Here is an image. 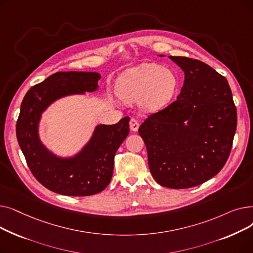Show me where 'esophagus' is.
I'll list each match as a JSON object with an SVG mask.
<instances>
[{
	"label": "esophagus",
	"mask_w": 253,
	"mask_h": 253,
	"mask_svg": "<svg viewBox=\"0 0 253 253\" xmlns=\"http://www.w3.org/2000/svg\"><path fill=\"white\" fill-rule=\"evenodd\" d=\"M129 127H130V130L133 131V132H136L139 128V123L137 122V120L135 119H131L130 120V123H129Z\"/></svg>",
	"instance_id": "34e87169"
}]
</instances>
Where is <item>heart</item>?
I'll use <instances>...</instances> for the list:
<instances>
[{
  "mask_svg": "<svg viewBox=\"0 0 253 253\" xmlns=\"http://www.w3.org/2000/svg\"><path fill=\"white\" fill-rule=\"evenodd\" d=\"M178 84L173 71L156 63H142L120 77L117 93L126 102L140 100L147 112H158L172 99Z\"/></svg>",
  "mask_w": 253,
  "mask_h": 253,
  "instance_id": "heart-1",
  "label": "heart"
}]
</instances>
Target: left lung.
<instances>
[{
    "mask_svg": "<svg viewBox=\"0 0 253 253\" xmlns=\"http://www.w3.org/2000/svg\"><path fill=\"white\" fill-rule=\"evenodd\" d=\"M168 57L184 73L180 94L145 120L138 133L155 180L169 189H187L212 178L224 166L237 111L227 79L211 66L188 57Z\"/></svg>",
    "mask_w": 253,
    "mask_h": 253,
    "instance_id": "left-lung-1",
    "label": "left lung"
}]
</instances>
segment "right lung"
<instances>
[{"label": "right lung", "mask_w": 253, "mask_h": 253, "mask_svg": "<svg viewBox=\"0 0 253 253\" xmlns=\"http://www.w3.org/2000/svg\"><path fill=\"white\" fill-rule=\"evenodd\" d=\"M96 72H57L32 87L22 100L16 136L32 173L48 190L65 196H91L111 182L114 158L129 133V117L117 124L96 125L90 139L71 156L52 152L40 137L43 113L55 101L95 92Z\"/></svg>", "instance_id": "add662e5"}]
</instances>
